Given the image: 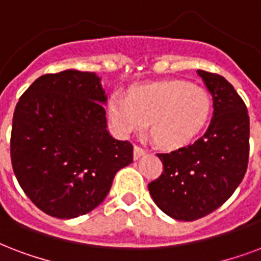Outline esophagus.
Instances as JSON below:
<instances>
[{
    "label": "esophagus",
    "mask_w": 261,
    "mask_h": 261,
    "mask_svg": "<svg viewBox=\"0 0 261 261\" xmlns=\"http://www.w3.org/2000/svg\"><path fill=\"white\" fill-rule=\"evenodd\" d=\"M144 154H146V151L143 150L142 147L135 146V150H133V158H135V160H139V158L144 155Z\"/></svg>",
    "instance_id": "1"
}]
</instances>
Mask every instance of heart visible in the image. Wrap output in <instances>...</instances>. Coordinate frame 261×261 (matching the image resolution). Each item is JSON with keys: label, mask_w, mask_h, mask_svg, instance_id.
<instances>
[{"label": "heart", "mask_w": 261, "mask_h": 261, "mask_svg": "<svg viewBox=\"0 0 261 261\" xmlns=\"http://www.w3.org/2000/svg\"><path fill=\"white\" fill-rule=\"evenodd\" d=\"M212 110L207 92L183 81H164L133 88L128 96L114 93L109 114L122 135L142 132L150 122L152 139L175 148L191 142L206 125Z\"/></svg>", "instance_id": "1"}]
</instances>
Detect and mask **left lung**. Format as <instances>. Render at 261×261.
I'll list each match as a JSON object with an SVG mask.
<instances>
[{
	"mask_svg": "<svg viewBox=\"0 0 261 261\" xmlns=\"http://www.w3.org/2000/svg\"><path fill=\"white\" fill-rule=\"evenodd\" d=\"M213 97V118L203 136L189 146L156 154L164 170L148 184L162 212L193 221L220 207L244 179L249 161V115L226 78L198 70Z\"/></svg>",
	"mask_w": 261,
	"mask_h": 261,
	"instance_id": "1",
	"label": "left lung"
}]
</instances>
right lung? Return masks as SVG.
<instances>
[{
	"instance_id": "obj_1",
	"label": "right lung",
	"mask_w": 261,
	"mask_h": 261,
	"mask_svg": "<svg viewBox=\"0 0 261 261\" xmlns=\"http://www.w3.org/2000/svg\"><path fill=\"white\" fill-rule=\"evenodd\" d=\"M106 100L95 72L66 70L37 78L17 101L12 168L31 202L49 216L91 212L133 161L132 144L107 130Z\"/></svg>"
}]
</instances>
